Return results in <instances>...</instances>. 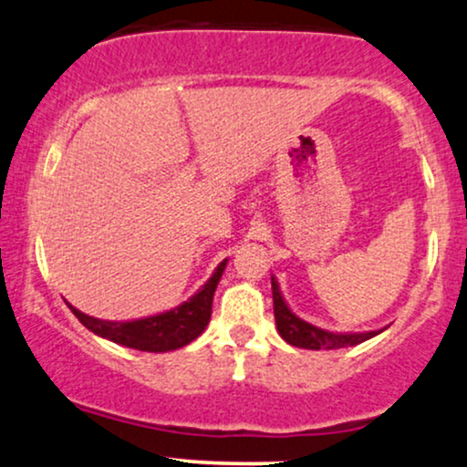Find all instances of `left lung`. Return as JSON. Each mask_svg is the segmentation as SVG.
<instances>
[{
	"label": "left lung",
	"mask_w": 467,
	"mask_h": 467,
	"mask_svg": "<svg viewBox=\"0 0 467 467\" xmlns=\"http://www.w3.org/2000/svg\"><path fill=\"white\" fill-rule=\"evenodd\" d=\"M272 296H274V317H276V328L285 341L296 348H306V350H335V348H348L363 344V341L372 339L380 330H368V333H333V330H324L319 326H313L297 317L294 311L287 306L283 294H280L278 280L272 276Z\"/></svg>",
	"instance_id": "8db88e82"
}]
</instances>
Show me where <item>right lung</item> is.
Returning a JSON list of instances; mask_svg holds the SVG:
<instances>
[{
	"label": "right lung",
	"instance_id": "add662e5",
	"mask_svg": "<svg viewBox=\"0 0 467 467\" xmlns=\"http://www.w3.org/2000/svg\"><path fill=\"white\" fill-rule=\"evenodd\" d=\"M226 263L228 258L219 263L213 276L204 283V287L198 289V294H193L187 302L171 308V311L159 313V316L132 319V322H109V319L87 316V313L78 311L71 305L69 308L73 316L80 319L91 333L104 337L109 341H115L119 346L143 352L178 350V348L198 339L204 333L206 326H209L213 296H215L217 283L222 278L223 269H226Z\"/></svg>",
	"mask_w": 467,
	"mask_h": 467
}]
</instances>
